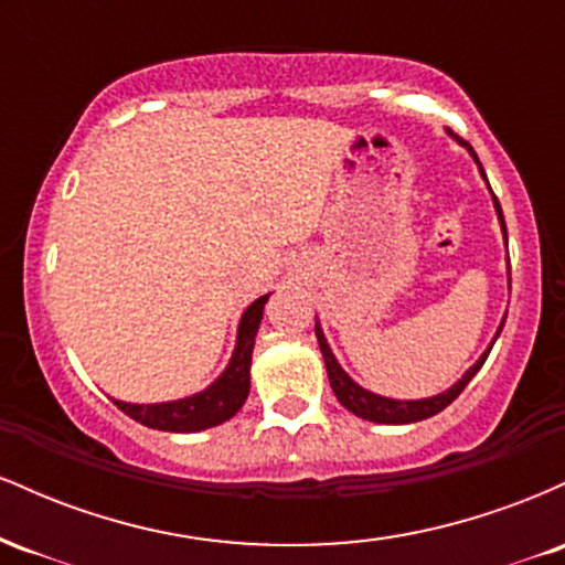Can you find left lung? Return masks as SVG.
<instances>
[{"mask_svg":"<svg viewBox=\"0 0 565 565\" xmlns=\"http://www.w3.org/2000/svg\"><path fill=\"white\" fill-rule=\"evenodd\" d=\"M462 146H468V151L472 153V157H476V151L470 148V142L462 140ZM476 161H478V157H476ZM478 167H481V161H478ZM481 172H483V167H481ZM483 178H486V174H483ZM494 206L499 212V220H502L504 238H508V228H504V217H502V206H499L497 196H494ZM502 327H504V323H502ZM316 337H319L323 361H327V374H329V382H332V391L337 395V401H340V404L345 406L348 412H353L355 417L369 419V423H382V425L419 423V419H427V417H433V414L444 412V408L449 406L451 401L465 391V387H468V382L476 377L478 369L483 366V361L489 359V353H491V348L486 350L481 359L476 361V366H470L468 372H465V377L459 382H454V385L446 393L433 395V398H423V401H393V398H382V395H374V393L364 391V387L355 385V382L350 380L345 372H342L340 364H337V359L332 355V350H329V345H327V340H323L319 323H316ZM497 337H499V332H497ZM491 345H494V342H491Z\"/></svg>","mask_w":565,"mask_h":565,"instance_id":"left-lung-1","label":"left lung"}]
</instances>
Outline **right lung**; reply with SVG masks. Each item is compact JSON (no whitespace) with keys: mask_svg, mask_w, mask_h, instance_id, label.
<instances>
[{"mask_svg":"<svg viewBox=\"0 0 565 565\" xmlns=\"http://www.w3.org/2000/svg\"><path fill=\"white\" fill-rule=\"evenodd\" d=\"M268 302V295L255 300L244 310L242 323H238V340L236 350L228 369L223 372L215 385L206 387L204 393L191 395L183 401H170V404H125V401H114L127 417L135 423L153 427V430H170V433H196L206 427L223 425L233 414L242 408L249 395V364H252V348H255V334L260 327L263 308Z\"/></svg>","mask_w":565,"mask_h":565,"instance_id":"1","label":"right lung"}]
</instances>
